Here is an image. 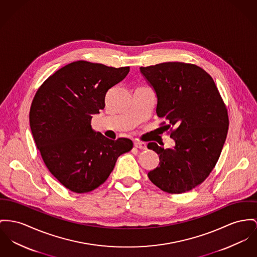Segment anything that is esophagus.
Returning a JSON list of instances; mask_svg holds the SVG:
<instances>
[{
    "mask_svg": "<svg viewBox=\"0 0 257 257\" xmlns=\"http://www.w3.org/2000/svg\"><path fill=\"white\" fill-rule=\"evenodd\" d=\"M135 147L138 149H143V150H145L147 148L146 144L144 142H140V141H135Z\"/></svg>",
    "mask_w": 257,
    "mask_h": 257,
    "instance_id": "34e87169",
    "label": "esophagus"
}]
</instances>
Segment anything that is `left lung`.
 I'll return each instance as SVG.
<instances>
[{
	"instance_id": "obj_1",
	"label": "left lung",
	"mask_w": 257,
	"mask_h": 257,
	"mask_svg": "<svg viewBox=\"0 0 257 257\" xmlns=\"http://www.w3.org/2000/svg\"><path fill=\"white\" fill-rule=\"evenodd\" d=\"M140 71L154 87L158 117L167 120L161 125L175 141L172 149L148 143L160 159L148 177L167 193H185L205 181L220 157L229 126L226 105L210 75L195 64L165 62Z\"/></svg>"
}]
</instances>
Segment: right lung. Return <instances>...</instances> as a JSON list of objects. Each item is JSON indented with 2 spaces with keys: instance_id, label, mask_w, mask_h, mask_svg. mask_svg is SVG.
<instances>
[{
  "instance_id": "right-lung-1",
  "label": "right lung",
  "mask_w": 257,
  "mask_h": 257,
  "mask_svg": "<svg viewBox=\"0 0 257 257\" xmlns=\"http://www.w3.org/2000/svg\"><path fill=\"white\" fill-rule=\"evenodd\" d=\"M128 72L79 60L57 70L35 94L29 120L36 146L48 170L72 192L99 187L119 156L134 147L131 139L111 140L90 125L105 107L108 89Z\"/></svg>"
}]
</instances>
